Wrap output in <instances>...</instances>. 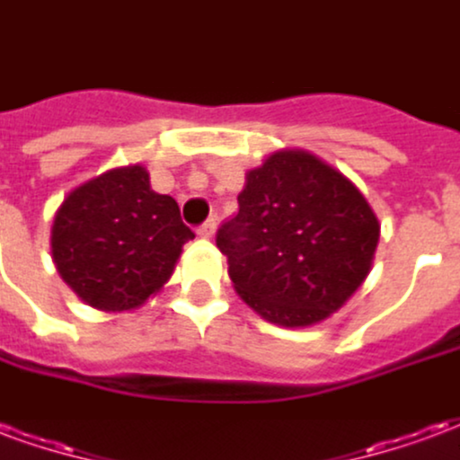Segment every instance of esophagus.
<instances>
[{"mask_svg":"<svg viewBox=\"0 0 460 460\" xmlns=\"http://www.w3.org/2000/svg\"><path fill=\"white\" fill-rule=\"evenodd\" d=\"M197 234H199L201 239H211V236H214V234H217V219L204 221V224H201L199 231H197Z\"/></svg>","mask_w":460,"mask_h":460,"instance_id":"34e87169","label":"esophagus"}]
</instances>
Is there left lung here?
Segmentation results:
<instances>
[{
  "mask_svg": "<svg viewBox=\"0 0 460 460\" xmlns=\"http://www.w3.org/2000/svg\"><path fill=\"white\" fill-rule=\"evenodd\" d=\"M379 221L342 172L308 150L270 152L246 172L239 214L217 234L241 300L280 328L338 313L372 270Z\"/></svg>",
  "mask_w": 460,
  "mask_h": 460,
  "instance_id": "8db88e82",
  "label": "left lung"
}]
</instances>
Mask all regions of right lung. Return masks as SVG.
<instances>
[{
    "mask_svg": "<svg viewBox=\"0 0 460 460\" xmlns=\"http://www.w3.org/2000/svg\"><path fill=\"white\" fill-rule=\"evenodd\" d=\"M190 239L177 201L152 190L142 164H125L66 194L51 226V259L85 305L128 313L164 288Z\"/></svg>",
    "mask_w": 460,
    "mask_h": 460,
    "instance_id": "obj_1",
    "label": "right lung"
}]
</instances>
